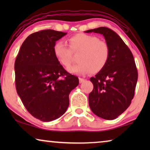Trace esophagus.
<instances>
[{
  "mask_svg": "<svg viewBox=\"0 0 150 150\" xmlns=\"http://www.w3.org/2000/svg\"><path fill=\"white\" fill-rule=\"evenodd\" d=\"M84 81H85V79H82V78H79V83H83Z\"/></svg>",
  "mask_w": 150,
  "mask_h": 150,
  "instance_id": "34e87169",
  "label": "esophagus"
}]
</instances>
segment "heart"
Instances as JSON below:
<instances>
[{"label":"heart","instance_id":"heart-1","mask_svg":"<svg viewBox=\"0 0 150 150\" xmlns=\"http://www.w3.org/2000/svg\"><path fill=\"white\" fill-rule=\"evenodd\" d=\"M69 46L63 41H58L54 44L53 51L57 60L65 67L70 65L73 52H81L78 58L79 63L67 68L69 73L76 75H85L90 72L96 74L107 64L110 47L98 37L77 34L69 39Z\"/></svg>","mask_w":150,"mask_h":150}]
</instances>
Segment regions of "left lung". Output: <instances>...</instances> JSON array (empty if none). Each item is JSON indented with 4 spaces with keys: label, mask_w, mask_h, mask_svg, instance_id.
I'll use <instances>...</instances> for the list:
<instances>
[{
    "label": "left lung",
    "mask_w": 150,
    "mask_h": 150,
    "mask_svg": "<svg viewBox=\"0 0 150 150\" xmlns=\"http://www.w3.org/2000/svg\"><path fill=\"white\" fill-rule=\"evenodd\" d=\"M96 33L104 37L110 47V57L105 67L90 81L93 89L89 95V104L96 115L107 120L122 114L134 96L138 72L131 51L113 30L99 27L85 33Z\"/></svg>",
    "instance_id": "obj_1"
}]
</instances>
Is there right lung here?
Masks as SVG:
<instances>
[{"instance_id":"add662e5","label":"right lung","mask_w":150,"mask_h":150,"mask_svg":"<svg viewBox=\"0 0 150 150\" xmlns=\"http://www.w3.org/2000/svg\"><path fill=\"white\" fill-rule=\"evenodd\" d=\"M67 33L40 30L24 40L15 61L16 87L26 110L42 122L62 116L69 106V95L79 78L63 68L54 54V44Z\"/></svg>"}]
</instances>
